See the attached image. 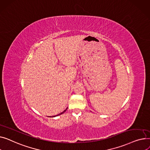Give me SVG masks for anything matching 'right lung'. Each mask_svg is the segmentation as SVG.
Instances as JSON below:
<instances>
[{"mask_svg": "<svg viewBox=\"0 0 150 150\" xmlns=\"http://www.w3.org/2000/svg\"><path fill=\"white\" fill-rule=\"evenodd\" d=\"M67 110V108L66 109V110H65L62 112H61V113H60V114H57V115H56V116H52V117H56V116H59V115H60V114H63L64 112H65V111H66V110Z\"/></svg>", "mask_w": 150, "mask_h": 150, "instance_id": "right-lung-1", "label": "right lung"}]
</instances>
